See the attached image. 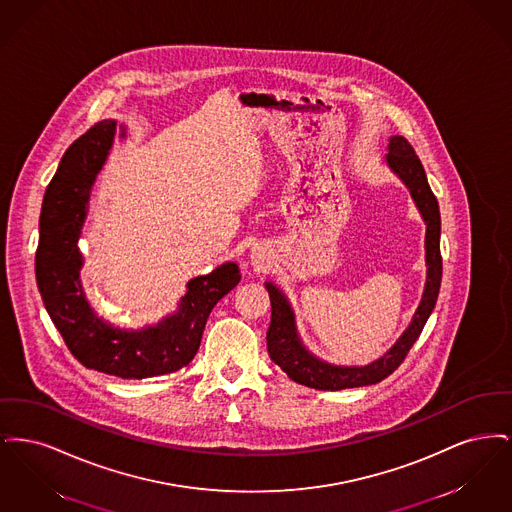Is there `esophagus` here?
Segmentation results:
<instances>
[{
    "label": "esophagus",
    "mask_w": 512,
    "mask_h": 512,
    "mask_svg": "<svg viewBox=\"0 0 512 512\" xmlns=\"http://www.w3.org/2000/svg\"><path fill=\"white\" fill-rule=\"evenodd\" d=\"M251 261H253L255 267L263 268L265 261H267V259H265V251H263L261 247H253V249H251Z\"/></svg>",
    "instance_id": "esophagus-1"
}]
</instances>
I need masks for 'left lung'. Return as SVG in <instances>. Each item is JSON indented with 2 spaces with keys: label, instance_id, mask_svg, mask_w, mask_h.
<instances>
[{
  "label": "left lung",
  "instance_id": "8db88e82",
  "mask_svg": "<svg viewBox=\"0 0 512 512\" xmlns=\"http://www.w3.org/2000/svg\"><path fill=\"white\" fill-rule=\"evenodd\" d=\"M386 165L409 190L414 207L426 224L424 236V257H426V284L422 299L414 311L413 318L405 332L397 338L390 349L376 361L365 366L332 365L322 361L313 351L305 347L297 334L295 313L288 295L282 292L274 282H265L270 297V326L267 332V347L270 359L280 366L293 382L315 388V390H347L378 384L388 378L397 366L403 363L414 341L418 340L426 320L432 315L438 301L441 286V217L436 195L432 194L428 178L420 159L416 157L413 146L403 136H391L388 144Z\"/></svg>",
  "mask_w": 512,
  "mask_h": 512
}]
</instances>
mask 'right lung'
I'll return each mask as SVG.
<instances>
[{
    "label": "right lung",
    "instance_id": "add662e5",
    "mask_svg": "<svg viewBox=\"0 0 512 512\" xmlns=\"http://www.w3.org/2000/svg\"><path fill=\"white\" fill-rule=\"evenodd\" d=\"M117 130L121 138L126 136V128L117 121L98 122L65 151L42 203L36 282L49 318L82 365L142 380L190 365L213 307L238 286L242 274L236 263L228 261L209 274L195 276L186 284L174 313L138 330L99 317L82 288L84 257L78 240Z\"/></svg>",
    "mask_w": 512,
    "mask_h": 512
}]
</instances>
